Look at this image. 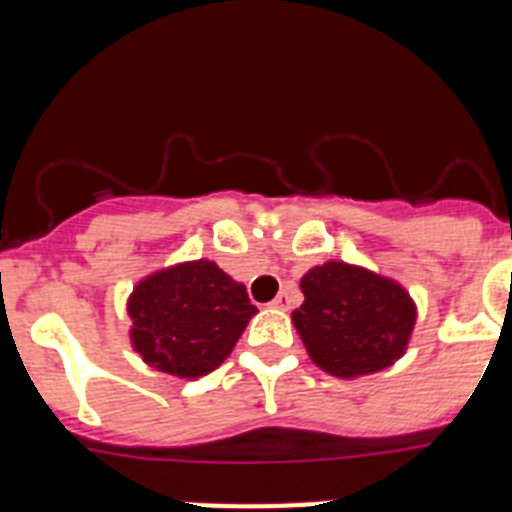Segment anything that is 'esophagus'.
I'll use <instances>...</instances> for the list:
<instances>
[{"instance_id":"obj_1","label":"esophagus","mask_w":512,"mask_h":512,"mask_svg":"<svg viewBox=\"0 0 512 512\" xmlns=\"http://www.w3.org/2000/svg\"><path fill=\"white\" fill-rule=\"evenodd\" d=\"M271 305L277 307V310H289V307H292V289H282L277 295V300L271 302Z\"/></svg>"}]
</instances>
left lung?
Masks as SVG:
<instances>
[{
  "instance_id": "left-lung-1",
  "label": "left lung",
  "mask_w": 512,
  "mask_h": 512,
  "mask_svg": "<svg viewBox=\"0 0 512 512\" xmlns=\"http://www.w3.org/2000/svg\"><path fill=\"white\" fill-rule=\"evenodd\" d=\"M292 323L312 364L341 379L382 372L408 351L415 302L400 282L364 266L325 261L300 279Z\"/></svg>"
}]
</instances>
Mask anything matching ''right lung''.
Returning <instances> with one entry per match:
<instances>
[{
  "label": "right lung",
  "instance_id": "right-lung-1",
  "mask_svg": "<svg viewBox=\"0 0 512 512\" xmlns=\"http://www.w3.org/2000/svg\"><path fill=\"white\" fill-rule=\"evenodd\" d=\"M256 312L246 287L215 261H182L133 287L130 343L158 372L200 379L228 359Z\"/></svg>",
  "mask_w": 512,
  "mask_h": 512
}]
</instances>
